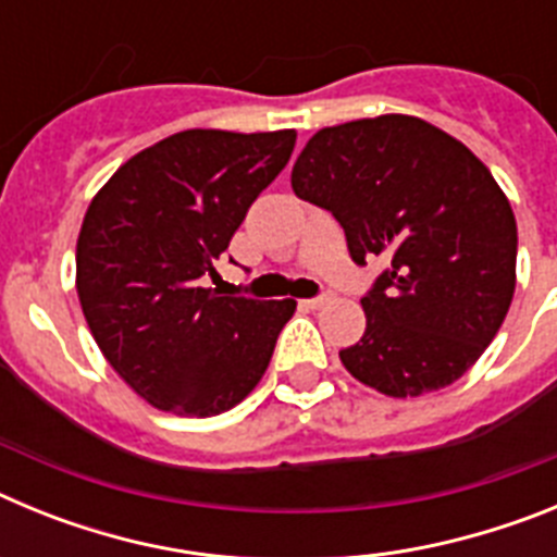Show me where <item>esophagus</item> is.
Listing matches in <instances>:
<instances>
[{
	"mask_svg": "<svg viewBox=\"0 0 557 557\" xmlns=\"http://www.w3.org/2000/svg\"><path fill=\"white\" fill-rule=\"evenodd\" d=\"M326 301H329L326 295H321V298H307V301H301V307H307V309H321Z\"/></svg>",
	"mask_w": 557,
	"mask_h": 557,
	"instance_id": "1",
	"label": "esophagus"
}]
</instances>
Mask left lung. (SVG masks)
<instances>
[{
    "mask_svg": "<svg viewBox=\"0 0 557 557\" xmlns=\"http://www.w3.org/2000/svg\"><path fill=\"white\" fill-rule=\"evenodd\" d=\"M301 200L332 211L357 264L387 270L366 334L339 359L393 398L451 385L499 332L516 289V218L488 166L418 116L323 127L293 166Z\"/></svg>",
    "mask_w": 557,
    "mask_h": 557,
    "instance_id": "obj_1",
    "label": "left lung"
}]
</instances>
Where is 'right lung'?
Here are the masks:
<instances>
[{
    "instance_id": "1",
    "label": "right lung",
    "mask_w": 557,
    "mask_h": 557,
    "mask_svg": "<svg viewBox=\"0 0 557 557\" xmlns=\"http://www.w3.org/2000/svg\"><path fill=\"white\" fill-rule=\"evenodd\" d=\"M293 147L295 131H181L125 161L88 206L77 298L102 357L152 407L218 416L268 371L295 301L200 284Z\"/></svg>"
}]
</instances>
